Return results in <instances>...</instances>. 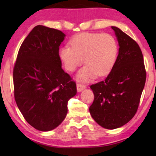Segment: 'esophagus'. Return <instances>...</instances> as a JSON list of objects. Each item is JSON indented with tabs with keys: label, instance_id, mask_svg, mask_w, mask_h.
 I'll return each mask as SVG.
<instances>
[{
	"label": "esophagus",
	"instance_id": "34e87169",
	"mask_svg": "<svg viewBox=\"0 0 156 156\" xmlns=\"http://www.w3.org/2000/svg\"><path fill=\"white\" fill-rule=\"evenodd\" d=\"M85 88H86V86H85L84 84H76V89H77L78 92H80V91H82L83 89H84Z\"/></svg>",
	"mask_w": 156,
	"mask_h": 156
}]
</instances>
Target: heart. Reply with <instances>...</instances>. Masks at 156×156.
<instances>
[{
    "mask_svg": "<svg viewBox=\"0 0 156 156\" xmlns=\"http://www.w3.org/2000/svg\"><path fill=\"white\" fill-rule=\"evenodd\" d=\"M59 50V57L66 69L74 72L84 62L86 65L78 72L76 79L89 81L104 76L112 71L117 60L119 44L110 34L84 33L75 35Z\"/></svg>",
    "mask_w": 156,
    "mask_h": 156,
    "instance_id": "obj_1",
    "label": "heart"
}]
</instances>
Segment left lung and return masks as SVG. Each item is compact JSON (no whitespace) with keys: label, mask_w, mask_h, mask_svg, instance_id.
<instances>
[{"label":"left lung","mask_w":156,"mask_h":156,"mask_svg":"<svg viewBox=\"0 0 156 156\" xmlns=\"http://www.w3.org/2000/svg\"><path fill=\"white\" fill-rule=\"evenodd\" d=\"M112 28L119 42L117 60L105 80L90 86L94 99L89 112L106 129L123 126L134 116L146 79L140 47L119 27Z\"/></svg>","instance_id":"8db88e82"}]
</instances>
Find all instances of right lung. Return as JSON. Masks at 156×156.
Segmentation results:
<instances>
[{
    "label": "right lung",
    "instance_id": "add662e5",
    "mask_svg": "<svg viewBox=\"0 0 156 156\" xmlns=\"http://www.w3.org/2000/svg\"><path fill=\"white\" fill-rule=\"evenodd\" d=\"M65 35L37 25L21 44L13 69L14 97L25 120L35 129L49 131L67 114L76 84L62 68L59 49Z\"/></svg>",
    "mask_w": 156,
    "mask_h": 156
}]
</instances>
